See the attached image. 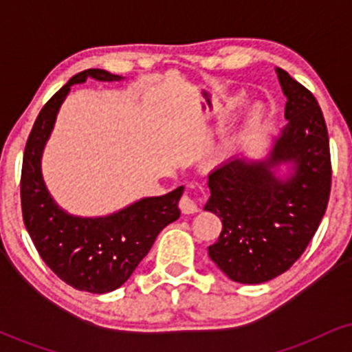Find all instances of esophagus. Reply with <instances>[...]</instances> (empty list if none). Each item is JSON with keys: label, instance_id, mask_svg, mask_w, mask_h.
Masks as SVG:
<instances>
[{"label": "esophagus", "instance_id": "1", "mask_svg": "<svg viewBox=\"0 0 352 352\" xmlns=\"http://www.w3.org/2000/svg\"><path fill=\"white\" fill-rule=\"evenodd\" d=\"M179 207L182 210V213H185V215H190V213H197V212H199V205H197V201L193 200V199H190L188 195L182 197Z\"/></svg>", "mask_w": 352, "mask_h": 352}]
</instances>
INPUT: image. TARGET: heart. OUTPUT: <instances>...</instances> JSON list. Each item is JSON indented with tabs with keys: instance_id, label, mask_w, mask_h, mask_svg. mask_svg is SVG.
<instances>
[{
	"instance_id": "b5f03b06",
	"label": "heart",
	"mask_w": 352,
	"mask_h": 352,
	"mask_svg": "<svg viewBox=\"0 0 352 352\" xmlns=\"http://www.w3.org/2000/svg\"><path fill=\"white\" fill-rule=\"evenodd\" d=\"M241 100H243V96H235V98L230 100L228 106L230 107H235V106H238V104L241 102ZM261 116H263V111H261V107L260 106H254L252 111H250V116H248L250 117V124L258 122V120L261 119ZM225 155H227V148H221L220 153H218V159H223Z\"/></svg>"
}]
</instances>
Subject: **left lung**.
<instances>
[{"label":"left lung","instance_id":"obj_1","mask_svg":"<svg viewBox=\"0 0 352 352\" xmlns=\"http://www.w3.org/2000/svg\"><path fill=\"white\" fill-rule=\"evenodd\" d=\"M274 71L288 122L270 137L263 157L241 153L210 173L204 207L223 225L208 246L210 258L243 285L270 281L292 268L329 200V139L318 100L288 72Z\"/></svg>","mask_w":352,"mask_h":352}]
</instances>
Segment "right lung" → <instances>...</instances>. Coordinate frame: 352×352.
Segmentation results:
<instances>
[{
	"mask_svg": "<svg viewBox=\"0 0 352 352\" xmlns=\"http://www.w3.org/2000/svg\"><path fill=\"white\" fill-rule=\"evenodd\" d=\"M87 79L116 82L124 78L104 69L82 71L47 100L24 148L21 207L24 225L44 263L72 288L104 294L131 278L157 235L180 217L184 185L102 217L72 215L59 207L44 182L43 152L71 87Z\"/></svg>",
	"mask_w": 352,
	"mask_h": 352,
	"instance_id": "add662e5",
	"label": "right lung"
}]
</instances>
